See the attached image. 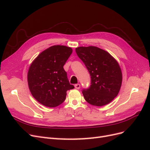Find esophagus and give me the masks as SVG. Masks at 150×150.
Returning <instances> with one entry per match:
<instances>
[{
  "label": "esophagus",
  "mask_w": 150,
  "mask_h": 150,
  "mask_svg": "<svg viewBox=\"0 0 150 150\" xmlns=\"http://www.w3.org/2000/svg\"><path fill=\"white\" fill-rule=\"evenodd\" d=\"M74 87L77 89H79L80 88H81V85L79 84H76L74 85Z\"/></svg>",
  "instance_id": "esophagus-1"
}]
</instances>
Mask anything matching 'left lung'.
<instances>
[{
  "mask_svg": "<svg viewBox=\"0 0 150 150\" xmlns=\"http://www.w3.org/2000/svg\"><path fill=\"white\" fill-rule=\"evenodd\" d=\"M76 52L91 79L90 87L83 90L85 100L96 106L111 102L118 94L122 84L118 62L110 53L96 46L79 47L76 48Z\"/></svg>",
  "mask_w": 150,
  "mask_h": 150,
  "instance_id": "obj_1",
  "label": "left lung"
}]
</instances>
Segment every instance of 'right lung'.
<instances>
[{
  "instance_id": "add662e5",
  "label": "right lung",
  "mask_w": 150,
  "mask_h": 150,
  "mask_svg": "<svg viewBox=\"0 0 150 150\" xmlns=\"http://www.w3.org/2000/svg\"><path fill=\"white\" fill-rule=\"evenodd\" d=\"M72 52L65 46L56 45L40 53L31 63L28 82L33 96L42 105L54 108L64 101L69 83L63 66Z\"/></svg>"
}]
</instances>
